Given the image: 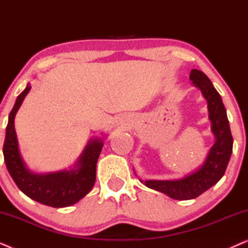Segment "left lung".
Listing matches in <instances>:
<instances>
[{"label":"left lung","instance_id":"8db88e82","mask_svg":"<svg viewBox=\"0 0 248 248\" xmlns=\"http://www.w3.org/2000/svg\"><path fill=\"white\" fill-rule=\"evenodd\" d=\"M192 84L201 91L208 103L209 120L215 143L206 155L203 164L194 171L178 179H149L141 183L149 188L164 193L174 200H192L216 185L225 174L232 152V137L225 105L216 88L202 71L192 70L189 74Z\"/></svg>","mask_w":248,"mask_h":248}]
</instances>
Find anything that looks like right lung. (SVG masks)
<instances>
[{
    "label": "right lung",
    "instance_id": "add662e5",
    "mask_svg": "<svg viewBox=\"0 0 248 248\" xmlns=\"http://www.w3.org/2000/svg\"><path fill=\"white\" fill-rule=\"evenodd\" d=\"M31 89H26L16 97V104L9 115L3 155L9 174L21 192L30 199L53 206L65 208L76 204L93 187L96 182V166L100 151L104 147V138L90 139L76 164L69 169L37 174L30 170L23 161L19 150V142L15 128V118L23 99Z\"/></svg>",
    "mask_w": 248,
    "mask_h": 248
}]
</instances>
